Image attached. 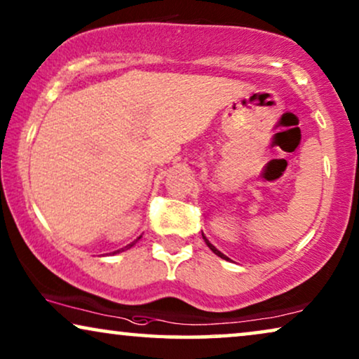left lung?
<instances>
[{
  "instance_id": "left-lung-1",
  "label": "left lung",
  "mask_w": 359,
  "mask_h": 359,
  "mask_svg": "<svg viewBox=\"0 0 359 359\" xmlns=\"http://www.w3.org/2000/svg\"><path fill=\"white\" fill-rule=\"evenodd\" d=\"M203 238H204V242H205V245H208V247H209L210 250H212V252H214L215 255H217V257H220V258H222V259H227V262H229V257H225V255H224L222 252H219V250H217V248H215V247H214V245L209 242V240H208V237H205V235H204V233H203Z\"/></svg>"
}]
</instances>
